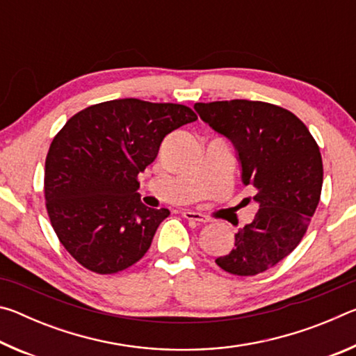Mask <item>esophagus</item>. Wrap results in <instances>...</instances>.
<instances>
[{
    "label": "esophagus",
    "instance_id": "obj_1",
    "mask_svg": "<svg viewBox=\"0 0 356 356\" xmlns=\"http://www.w3.org/2000/svg\"><path fill=\"white\" fill-rule=\"evenodd\" d=\"M182 216L186 220L197 221V222H207L209 221L206 215H202L200 212H195V210H182Z\"/></svg>",
    "mask_w": 356,
    "mask_h": 356
}]
</instances>
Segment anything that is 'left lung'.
I'll return each mask as SVG.
<instances>
[{
    "mask_svg": "<svg viewBox=\"0 0 356 356\" xmlns=\"http://www.w3.org/2000/svg\"><path fill=\"white\" fill-rule=\"evenodd\" d=\"M195 110L236 146L242 182L252 186L259 204L234 248L215 262L237 276L262 273L291 254L308 231L321 201V150L308 127L278 105L237 99L195 104Z\"/></svg>",
    "mask_w": 356,
    "mask_h": 356,
    "instance_id": "1",
    "label": "left lung"
}]
</instances>
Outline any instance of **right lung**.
I'll use <instances>...</instances> for the list:
<instances>
[{"instance_id": "add662e5", "label": "right lung", "mask_w": 356, "mask_h": 356, "mask_svg": "<svg viewBox=\"0 0 356 356\" xmlns=\"http://www.w3.org/2000/svg\"><path fill=\"white\" fill-rule=\"evenodd\" d=\"M196 119L185 105L118 99L84 108L58 131L45 159V206L78 264L111 275L146 254L170 210L144 206L138 174L168 134Z\"/></svg>"}]
</instances>
